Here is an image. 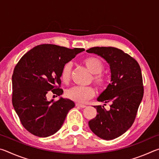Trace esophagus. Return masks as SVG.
<instances>
[{
  "label": "esophagus",
  "instance_id": "34e87169",
  "mask_svg": "<svg viewBox=\"0 0 159 159\" xmlns=\"http://www.w3.org/2000/svg\"><path fill=\"white\" fill-rule=\"evenodd\" d=\"M76 107H81V108H85V107H86L85 105H84V104H79V103H76Z\"/></svg>",
  "mask_w": 159,
  "mask_h": 159
}]
</instances>
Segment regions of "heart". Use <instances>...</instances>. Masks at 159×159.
Wrapping results in <instances>:
<instances>
[{"instance_id":"heart-1","label":"heart","mask_w":159,"mask_h":159,"mask_svg":"<svg viewBox=\"0 0 159 159\" xmlns=\"http://www.w3.org/2000/svg\"><path fill=\"white\" fill-rule=\"evenodd\" d=\"M84 65L93 74V83L99 89H103L107 84L106 78L101 72L104 69V63L100 59L97 57H88L83 61ZM71 64L67 62L64 64L61 70L60 77L64 83L69 81L71 78ZM95 89L93 86H74L66 92V96L69 99L79 103H83L95 95Z\"/></svg>"}]
</instances>
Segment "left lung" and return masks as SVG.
<instances>
[{"label": "left lung", "instance_id": "1", "mask_svg": "<svg viewBox=\"0 0 159 159\" xmlns=\"http://www.w3.org/2000/svg\"><path fill=\"white\" fill-rule=\"evenodd\" d=\"M86 52L105 59L111 69V82L98 98L111 104L110 109L94 106L98 114L88 122L97 136L110 140L125 133L134 121L144 95L141 69L133 57L116 48L93 47Z\"/></svg>", "mask_w": 159, "mask_h": 159}]
</instances>
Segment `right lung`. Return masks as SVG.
<instances>
[{"mask_svg":"<svg viewBox=\"0 0 159 159\" xmlns=\"http://www.w3.org/2000/svg\"><path fill=\"white\" fill-rule=\"evenodd\" d=\"M83 50L42 44L29 50L16 64L12 77V102L21 123L29 133L46 138L62 126L74 102L61 98L48 101L47 95L63 93L61 68Z\"/></svg>","mask_w":159,"mask_h":159,"instance_id":"obj_1","label":"right lung"}]
</instances>
